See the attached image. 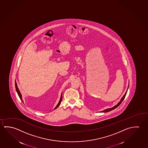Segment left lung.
<instances>
[{
  "label": "left lung",
  "mask_w": 148,
  "mask_h": 148,
  "mask_svg": "<svg viewBox=\"0 0 148 148\" xmlns=\"http://www.w3.org/2000/svg\"><path fill=\"white\" fill-rule=\"evenodd\" d=\"M128 86H129V84H128ZM128 88H127V90H128ZM127 91H126V93H125V95H124L123 97L121 99V101L119 102V103H118V104L116 105V106H114L113 107H112L111 108H108V109H105L104 110H103V111H102V112H110V111H112V110H114V109H115V108H116V107H118L119 106V105L121 104V103H122V102L123 101L125 97L126 93H127Z\"/></svg>",
  "instance_id": "1"
}]
</instances>
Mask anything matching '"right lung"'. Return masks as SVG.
I'll return each mask as SVG.
<instances>
[{
  "mask_svg": "<svg viewBox=\"0 0 148 148\" xmlns=\"http://www.w3.org/2000/svg\"><path fill=\"white\" fill-rule=\"evenodd\" d=\"M15 88H16V91H17V94H18V96H19V97H20V99H21V100H22V102L23 103V100L22 99V95H21V93H20V90H19L18 88V87H17V84H16V82H15ZM61 101H62V95H61L60 101H59L58 104V105H57V106L55 107V109H56V108H57V107H58L60 105V104L61 102Z\"/></svg>",
  "mask_w": 148,
  "mask_h": 148,
  "instance_id": "obj_1",
  "label": "right lung"
}]
</instances>
